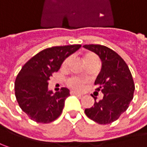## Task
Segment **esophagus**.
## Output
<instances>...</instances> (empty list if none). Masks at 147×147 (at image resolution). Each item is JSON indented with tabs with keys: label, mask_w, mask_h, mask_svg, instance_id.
Segmentation results:
<instances>
[{
	"label": "esophagus",
	"mask_w": 147,
	"mask_h": 147,
	"mask_svg": "<svg viewBox=\"0 0 147 147\" xmlns=\"http://www.w3.org/2000/svg\"><path fill=\"white\" fill-rule=\"evenodd\" d=\"M70 93H71V95H75V96H82V94H80V93H78V92L74 91H71Z\"/></svg>",
	"instance_id": "obj_1"
}]
</instances>
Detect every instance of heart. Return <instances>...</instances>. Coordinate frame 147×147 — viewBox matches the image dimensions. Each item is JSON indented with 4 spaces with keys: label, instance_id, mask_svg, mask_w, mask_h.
<instances>
[{
    "label": "heart",
    "instance_id": "heart-1",
    "mask_svg": "<svg viewBox=\"0 0 147 147\" xmlns=\"http://www.w3.org/2000/svg\"><path fill=\"white\" fill-rule=\"evenodd\" d=\"M83 60H84V62H85L86 66L89 65L90 64L94 63V62H99L97 56L95 53L91 52V51H87L83 55ZM70 61H71L70 57L65 58V60L63 61V62H62V66L66 67L68 65V64L70 63ZM66 83L71 88L75 89V90H80V89H82V87L84 85V81L80 79V78H77V77H71V78H69L67 80Z\"/></svg>",
    "mask_w": 147,
    "mask_h": 147
}]
</instances>
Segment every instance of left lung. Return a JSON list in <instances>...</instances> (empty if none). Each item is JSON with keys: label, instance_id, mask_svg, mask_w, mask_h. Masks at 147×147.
Instances as JSON below:
<instances>
[{"label": "left lung", "instance_id": "obj_1", "mask_svg": "<svg viewBox=\"0 0 147 147\" xmlns=\"http://www.w3.org/2000/svg\"><path fill=\"white\" fill-rule=\"evenodd\" d=\"M85 48L99 56L101 71L95 85L96 91L103 93V98L85 110V113L98 124L106 125L117 121L125 112L133 99L135 84L125 61L113 50L101 45H84Z\"/></svg>", "mask_w": 147, "mask_h": 147}]
</instances>
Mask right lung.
Masks as SVG:
<instances>
[{"label":"right lung","mask_w":147,"mask_h":147,"mask_svg":"<svg viewBox=\"0 0 147 147\" xmlns=\"http://www.w3.org/2000/svg\"><path fill=\"white\" fill-rule=\"evenodd\" d=\"M81 47L70 45L47 48L22 66L15 82V95L20 107L34 121L50 123L61 114L70 91L62 87L53 93L48 90V81L65 58Z\"/></svg>","instance_id":"right-lung-1"}]
</instances>
